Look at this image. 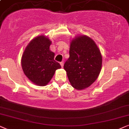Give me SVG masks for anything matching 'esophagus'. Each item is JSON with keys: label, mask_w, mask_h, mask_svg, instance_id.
<instances>
[{"label": "esophagus", "mask_w": 129, "mask_h": 129, "mask_svg": "<svg viewBox=\"0 0 129 129\" xmlns=\"http://www.w3.org/2000/svg\"><path fill=\"white\" fill-rule=\"evenodd\" d=\"M60 65L61 66V67L62 68L63 66V62L62 61V62H60Z\"/></svg>", "instance_id": "obj_1"}]
</instances>
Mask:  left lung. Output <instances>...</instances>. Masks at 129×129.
Returning <instances> with one entry per match:
<instances>
[{"instance_id":"left-lung-1","label":"left lung","mask_w":129,"mask_h":129,"mask_svg":"<svg viewBox=\"0 0 129 129\" xmlns=\"http://www.w3.org/2000/svg\"><path fill=\"white\" fill-rule=\"evenodd\" d=\"M70 57L63 68L74 88L82 90L90 86L99 77L102 66V56L94 41L85 35L71 41Z\"/></svg>"}]
</instances>
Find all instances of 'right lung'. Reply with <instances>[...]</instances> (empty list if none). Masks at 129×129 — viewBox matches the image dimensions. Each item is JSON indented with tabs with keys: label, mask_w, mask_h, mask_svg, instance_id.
Instances as JSON below:
<instances>
[{
	"label": "right lung",
	"mask_w": 129,
	"mask_h": 129,
	"mask_svg": "<svg viewBox=\"0 0 129 129\" xmlns=\"http://www.w3.org/2000/svg\"><path fill=\"white\" fill-rule=\"evenodd\" d=\"M51 41L41 35L29 43L22 56V70L30 81L45 86L50 81L56 70L61 68L54 60L55 54L49 49Z\"/></svg>",
	"instance_id": "add662e5"
}]
</instances>
